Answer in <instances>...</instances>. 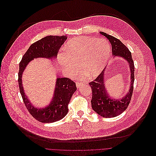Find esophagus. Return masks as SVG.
Here are the masks:
<instances>
[{
    "label": "esophagus",
    "mask_w": 156,
    "mask_h": 156,
    "mask_svg": "<svg viewBox=\"0 0 156 156\" xmlns=\"http://www.w3.org/2000/svg\"><path fill=\"white\" fill-rule=\"evenodd\" d=\"M82 83H80V82H76V86H77V88H79L80 87H81L82 85Z\"/></svg>",
    "instance_id": "esophagus-1"
}]
</instances>
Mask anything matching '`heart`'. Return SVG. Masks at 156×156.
Wrapping results in <instances>:
<instances>
[{"mask_svg": "<svg viewBox=\"0 0 156 156\" xmlns=\"http://www.w3.org/2000/svg\"><path fill=\"white\" fill-rule=\"evenodd\" d=\"M111 46L105 39L76 37L69 40L64 47V55L59 62L68 77H73L82 71L88 78L97 77L103 71L110 56Z\"/></svg>", "mask_w": 156, "mask_h": 156, "instance_id": "1", "label": "heart"}]
</instances>
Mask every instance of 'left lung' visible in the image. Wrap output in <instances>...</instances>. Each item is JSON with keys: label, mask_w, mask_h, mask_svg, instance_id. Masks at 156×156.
<instances>
[{"label": "left lung", "mask_w": 156, "mask_h": 156, "mask_svg": "<svg viewBox=\"0 0 156 156\" xmlns=\"http://www.w3.org/2000/svg\"><path fill=\"white\" fill-rule=\"evenodd\" d=\"M100 34L105 36L111 42L112 53L114 56H120L127 60L129 62L131 71L130 88L127 94L121 98V99H112L108 95L105 87L104 81L106 68L102 71L94 80L89 83L92 91L91 104L93 109L103 117L111 118L122 114L130 104L133 90L135 66L131 52L119 39L103 32H100Z\"/></svg>", "instance_id": "1"}]
</instances>
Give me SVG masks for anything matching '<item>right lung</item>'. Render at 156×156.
I'll return each instance as SVG.
<instances>
[{"label":"right lung","mask_w":156,"mask_h":156,"mask_svg":"<svg viewBox=\"0 0 156 156\" xmlns=\"http://www.w3.org/2000/svg\"><path fill=\"white\" fill-rule=\"evenodd\" d=\"M67 38L66 36H49L41 39L29 47L20 63L18 83L23 102L31 115L42 123L58 121L68 114V105L77 90L76 83L68 77H58L56 80L52 101L47 107L38 109L31 105L25 95L21 82L22 74L29 62L34 58H56L60 47Z\"/></svg>","instance_id":"1"}]
</instances>
